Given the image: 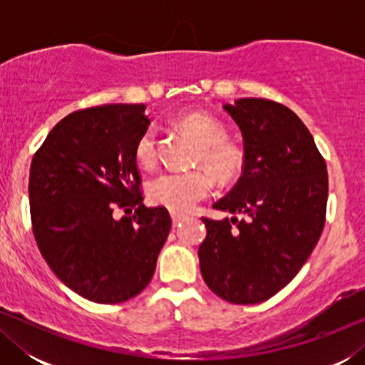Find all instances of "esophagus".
I'll return each mask as SVG.
<instances>
[{
    "label": "esophagus",
    "instance_id": "esophagus-1",
    "mask_svg": "<svg viewBox=\"0 0 365 365\" xmlns=\"http://www.w3.org/2000/svg\"><path fill=\"white\" fill-rule=\"evenodd\" d=\"M171 219H173V226L178 227V226H181V222H184V219H186V216H182V214L171 212Z\"/></svg>",
    "mask_w": 365,
    "mask_h": 365
}]
</instances>
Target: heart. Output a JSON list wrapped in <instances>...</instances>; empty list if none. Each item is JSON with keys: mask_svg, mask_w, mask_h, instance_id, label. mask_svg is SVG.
<instances>
[{"mask_svg": "<svg viewBox=\"0 0 365 365\" xmlns=\"http://www.w3.org/2000/svg\"><path fill=\"white\" fill-rule=\"evenodd\" d=\"M179 128L199 144L196 163L212 170L222 184L241 176L246 164L242 148L224 139V126L206 113L194 111L179 118ZM134 158L141 168H153L158 161V138L153 128L144 129L134 144ZM214 187V178L204 169L187 173H164L148 184V197L156 206L173 212H187L206 199Z\"/></svg>", "mask_w": 365, "mask_h": 365, "instance_id": "b5f03b06", "label": "heart"}]
</instances>
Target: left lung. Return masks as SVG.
Returning a JSON list of instances; mask_svg holds the SVG:
<instances>
[{"instance_id":"obj_1","label":"left lung","mask_w":365,"mask_h":365,"mask_svg":"<svg viewBox=\"0 0 365 365\" xmlns=\"http://www.w3.org/2000/svg\"><path fill=\"white\" fill-rule=\"evenodd\" d=\"M224 109L244 139L242 176L202 217L199 247L204 282L232 304H257L286 287L311 256L326 224L329 179L312 134L287 106L262 98Z\"/></svg>"}]
</instances>
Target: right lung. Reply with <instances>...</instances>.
I'll use <instances>...</instances> for the list:
<instances>
[{
  "label": "right lung",
  "instance_id": "add662e5",
  "mask_svg": "<svg viewBox=\"0 0 365 365\" xmlns=\"http://www.w3.org/2000/svg\"><path fill=\"white\" fill-rule=\"evenodd\" d=\"M144 109L106 104L68 114L29 171L39 252L69 289L98 304L138 296L171 231L166 207L143 204L134 144L149 126Z\"/></svg>",
  "mask_w": 365,
  "mask_h": 365
}]
</instances>
